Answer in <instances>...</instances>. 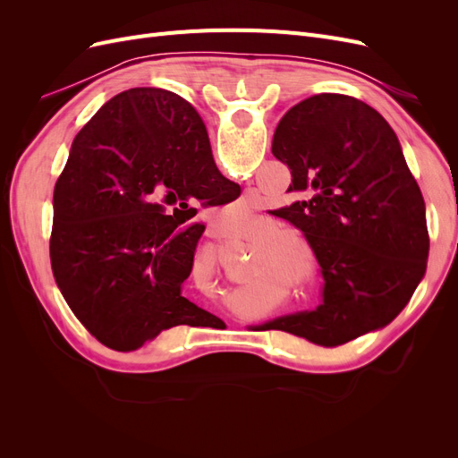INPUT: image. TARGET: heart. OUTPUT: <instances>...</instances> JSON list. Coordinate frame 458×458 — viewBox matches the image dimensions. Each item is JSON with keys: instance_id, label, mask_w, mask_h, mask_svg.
<instances>
[{"instance_id": "obj_1", "label": "heart", "mask_w": 458, "mask_h": 458, "mask_svg": "<svg viewBox=\"0 0 458 458\" xmlns=\"http://www.w3.org/2000/svg\"><path fill=\"white\" fill-rule=\"evenodd\" d=\"M239 217L242 219V217H246V210H241L239 212ZM276 231V225L275 224H271V221H266V224L261 225V233H263V237H271V234H275ZM283 244H288V239L286 237H275L273 239V246L276 248V246H283Z\"/></svg>"}]
</instances>
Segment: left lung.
<instances>
[{
    "mask_svg": "<svg viewBox=\"0 0 458 458\" xmlns=\"http://www.w3.org/2000/svg\"><path fill=\"white\" fill-rule=\"evenodd\" d=\"M271 150L293 174L290 204L271 214L303 233L325 286L315 311L267 325L336 348L392 323L422 281L429 239L390 123L355 97L318 93L281 118Z\"/></svg>",
    "mask_w": 458,
    "mask_h": 458,
    "instance_id": "1",
    "label": "left lung"
}]
</instances>
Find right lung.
<instances>
[{
  "instance_id": "1",
  "label": "right lung",
  "mask_w": 458,
  "mask_h": 458,
  "mask_svg": "<svg viewBox=\"0 0 458 458\" xmlns=\"http://www.w3.org/2000/svg\"><path fill=\"white\" fill-rule=\"evenodd\" d=\"M239 195L183 97L133 88L106 101L74 137L53 192L51 269L80 323L106 348L133 352L214 318L182 294L204 233L189 202Z\"/></svg>"
}]
</instances>
